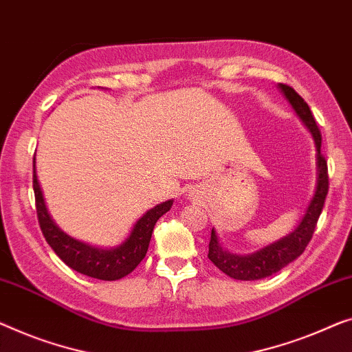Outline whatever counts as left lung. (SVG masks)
Listing matches in <instances>:
<instances>
[{
    "label": "left lung",
    "mask_w": 352,
    "mask_h": 352,
    "mask_svg": "<svg viewBox=\"0 0 352 352\" xmlns=\"http://www.w3.org/2000/svg\"><path fill=\"white\" fill-rule=\"evenodd\" d=\"M281 91L285 93L287 101L296 110L298 117L310 133L316 144V166H318V180H316V191L311 199L310 206L307 208V213L303 214L302 221L298 226L292 230L289 235L283 237L278 242L272 243L265 248L256 251L253 254L239 256L229 253L224 250L219 240L217 237V232L212 229V235H210L208 243V259L218 267L219 270L224 272L228 276L235 278V280H261V278L270 276L286 267L289 262L297 259L303 251H305L307 245L310 243L313 237L314 229H316L319 214L322 212L324 202H326V196L329 192V174H327V161L321 153V131H319L316 120H314L313 113L308 104L303 101V98L298 94L292 87L286 85V83H280L278 85Z\"/></svg>",
    "instance_id": "obj_1"
}]
</instances>
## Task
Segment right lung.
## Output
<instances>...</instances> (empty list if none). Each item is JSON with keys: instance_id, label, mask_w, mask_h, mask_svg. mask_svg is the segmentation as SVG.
<instances>
[{"instance_id": "1", "label": "right lung", "mask_w": 352, "mask_h": 352, "mask_svg": "<svg viewBox=\"0 0 352 352\" xmlns=\"http://www.w3.org/2000/svg\"><path fill=\"white\" fill-rule=\"evenodd\" d=\"M34 162L36 161H33V190L36 199V212H38L42 234H44L47 243L52 246L56 256L66 265H69L72 270L82 275L98 278V280L115 281L131 274L140 264V261L145 258L156 221L162 214L169 212L174 201H166L148 210L134 224L129 237L117 248H94L91 245L82 243L69 237L52 219L49 210L45 207L44 196H42Z\"/></svg>"}]
</instances>
